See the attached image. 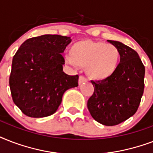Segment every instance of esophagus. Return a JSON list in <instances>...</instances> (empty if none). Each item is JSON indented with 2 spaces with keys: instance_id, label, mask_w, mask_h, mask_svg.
Here are the masks:
<instances>
[{
  "instance_id": "1",
  "label": "esophagus",
  "mask_w": 153,
  "mask_h": 153,
  "mask_svg": "<svg viewBox=\"0 0 153 153\" xmlns=\"http://www.w3.org/2000/svg\"><path fill=\"white\" fill-rule=\"evenodd\" d=\"M86 81H87V80H86V79L85 78V77L79 76V85L80 86V85H82V84L84 83V82H86Z\"/></svg>"
}]
</instances>
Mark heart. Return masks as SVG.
Segmentation results:
<instances>
[{"label":"heart","mask_w":153,"mask_h":153,"mask_svg":"<svg viewBox=\"0 0 153 153\" xmlns=\"http://www.w3.org/2000/svg\"><path fill=\"white\" fill-rule=\"evenodd\" d=\"M64 56L71 67H86V74L94 81L102 82L114 77L120 68L121 55L119 49L105 42L83 39L75 42Z\"/></svg>","instance_id":"b5f03b06"}]
</instances>
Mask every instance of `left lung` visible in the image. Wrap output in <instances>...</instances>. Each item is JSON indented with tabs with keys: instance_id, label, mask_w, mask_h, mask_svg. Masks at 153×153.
Masks as SVG:
<instances>
[{
	"instance_id": "obj_1",
	"label": "left lung",
	"mask_w": 153,
	"mask_h": 153,
	"mask_svg": "<svg viewBox=\"0 0 153 153\" xmlns=\"http://www.w3.org/2000/svg\"><path fill=\"white\" fill-rule=\"evenodd\" d=\"M119 49L120 68L111 79L91 81L94 87L87 107L91 115L102 125L113 126L123 122L135 114L145 88V66L137 52L121 42L107 40Z\"/></svg>"
}]
</instances>
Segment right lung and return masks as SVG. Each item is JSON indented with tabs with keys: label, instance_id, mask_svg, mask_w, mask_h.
<instances>
[{
	"label": "right lung",
	"instance_id": "1",
	"mask_svg": "<svg viewBox=\"0 0 153 153\" xmlns=\"http://www.w3.org/2000/svg\"><path fill=\"white\" fill-rule=\"evenodd\" d=\"M71 42V37L43 35L25 40L13 56L11 94L26 116L38 118L55 114L65 91L79 86L78 75L62 71L61 54Z\"/></svg>",
	"mask_w": 153,
	"mask_h": 153
}]
</instances>
